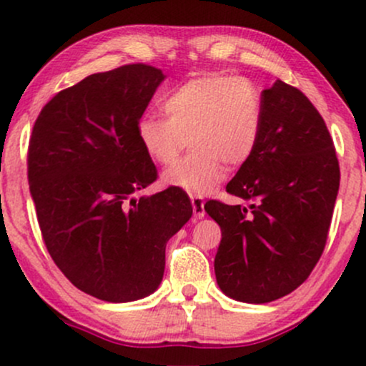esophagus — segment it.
Here are the masks:
<instances>
[{
	"mask_svg": "<svg viewBox=\"0 0 366 366\" xmlns=\"http://www.w3.org/2000/svg\"><path fill=\"white\" fill-rule=\"evenodd\" d=\"M192 203V215H194V220H201L204 217V201L203 197H191Z\"/></svg>",
	"mask_w": 366,
	"mask_h": 366,
	"instance_id": "esophagus-1",
	"label": "esophagus"
}]
</instances>
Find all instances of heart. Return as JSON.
Wrapping results in <instances>:
<instances>
[{
  "label": "heart",
  "mask_w": 366,
  "mask_h": 366,
  "mask_svg": "<svg viewBox=\"0 0 366 366\" xmlns=\"http://www.w3.org/2000/svg\"><path fill=\"white\" fill-rule=\"evenodd\" d=\"M167 117L144 115L137 137L158 165H172L191 141L192 153L165 170L162 184L207 196L225 177V163L253 157L263 129L262 96L253 84L230 75H204L180 84L163 102Z\"/></svg>",
  "instance_id": "obj_1"
}]
</instances>
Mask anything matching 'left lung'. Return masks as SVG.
I'll use <instances>...</instances> for the list:
<instances>
[{"instance_id": "obj_1", "label": "left lung", "mask_w": 366, "mask_h": 366, "mask_svg": "<svg viewBox=\"0 0 366 366\" xmlns=\"http://www.w3.org/2000/svg\"><path fill=\"white\" fill-rule=\"evenodd\" d=\"M263 129L249 162L227 192L254 199L208 201L220 225L217 284L242 303H270L308 279L323 253L339 191V162L327 125L312 102L282 81L262 92Z\"/></svg>"}]
</instances>
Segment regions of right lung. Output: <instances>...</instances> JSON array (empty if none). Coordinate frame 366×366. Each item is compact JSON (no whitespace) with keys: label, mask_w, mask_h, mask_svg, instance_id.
Wrapping results in <instances>:
<instances>
[{"label":"right lung","mask_w":366,"mask_h":366,"mask_svg":"<svg viewBox=\"0 0 366 366\" xmlns=\"http://www.w3.org/2000/svg\"><path fill=\"white\" fill-rule=\"evenodd\" d=\"M165 81L154 66L92 74L41 110L29 144V186L44 244L63 275L108 303L149 296L165 247L192 215L187 194H134L157 180L137 122Z\"/></svg>","instance_id":"right-lung-1"}]
</instances>
